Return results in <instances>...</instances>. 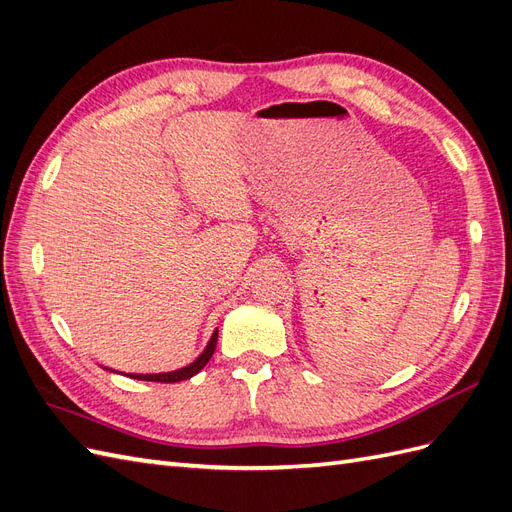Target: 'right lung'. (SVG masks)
<instances>
[{
    "mask_svg": "<svg viewBox=\"0 0 512 512\" xmlns=\"http://www.w3.org/2000/svg\"><path fill=\"white\" fill-rule=\"evenodd\" d=\"M215 344H218V329L213 331V335H211V339L207 342L205 350L200 352L190 365L179 367L175 371H162V374H126V376L134 378V380H147V382H183V380H190L192 376H196L198 371L209 363V359H211L213 352H215ZM108 371H115V369H108Z\"/></svg>",
    "mask_w": 512,
    "mask_h": 512,
    "instance_id": "right-lung-1",
    "label": "right lung"
}]
</instances>
